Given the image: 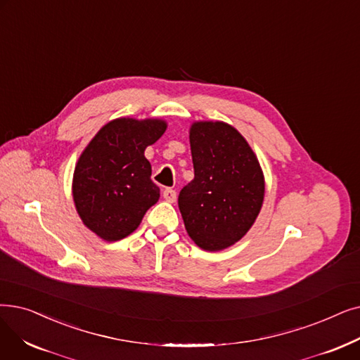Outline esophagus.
I'll use <instances>...</instances> for the list:
<instances>
[{"mask_svg":"<svg viewBox=\"0 0 360 360\" xmlns=\"http://www.w3.org/2000/svg\"><path fill=\"white\" fill-rule=\"evenodd\" d=\"M163 198L167 201V202H175L176 201V191L172 190V188H166L163 191Z\"/></svg>","mask_w":360,"mask_h":360,"instance_id":"1","label":"esophagus"}]
</instances>
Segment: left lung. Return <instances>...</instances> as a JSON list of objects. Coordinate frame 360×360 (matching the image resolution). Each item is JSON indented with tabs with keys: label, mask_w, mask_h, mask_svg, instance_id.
<instances>
[{
	"label": "left lung",
	"mask_w": 360,
	"mask_h": 360,
	"mask_svg": "<svg viewBox=\"0 0 360 360\" xmlns=\"http://www.w3.org/2000/svg\"><path fill=\"white\" fill-rule=\"evenodd\" d=\"M194 179L178 197L191 240L207 252L240 241L257 219L264 176L245 138L225 122L200 120L190 128Z\"/></svg>",
	"instance_id": "1"
}]
</instances>
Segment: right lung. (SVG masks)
Wrapping results in <instances>:
<instances>
[{
  "label": "right lung",
  "mask_w": 360,
  "mask_h": 360,
  "mask_svg": "<svg viewBox=\"0 0 360 360\" xmlns=\"http://www.w3.org/2000/svg\"><path fill=\"white\" fill-rule=\"evenodd\" d=\"M162 119L119 117L105 123L85 147L73 172L72 194L84 225L104 241L132 233L158 202L144 151L165 134Z\"/></svg>",
  "instance_id": "obj_1"
}]
</instances>
